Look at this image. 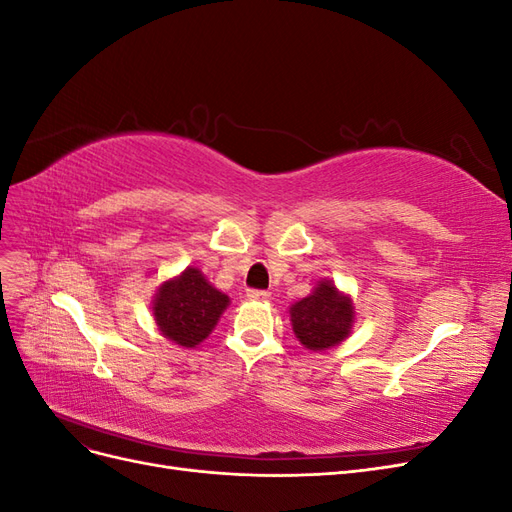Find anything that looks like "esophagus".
<instances>
[{
    "instance_id": "34e87169",
    "label": "esophagus",
    "mask_w": 512,
    "mask_h": 512,
    "mask_svg": "<svg viewBox=\"0 0 512 512\" xmlns=\"http://www.w3.org/2000/svg\"><path fill=\"white\" fill-rule=\"evenodd\" d=\"M247 299H250V301H269L271 294L267 290H247Z\"/></svg>"
}]
</instances>
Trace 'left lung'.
<instances>
[{"label":"left lung","mask_w":512,"mask_h":512,"mask_svg":"<svg viewBox=\"0 0 512 512\" xmlns=\"http://www.w3.org/2000/svg\"><path fill=\"white\" fill-rule=\"evenodd\" d=\"M288 314L294 335L312 352L331 350L346 342L356 320L352 297L329 277L320 280L307 297L292 303Z\"/></svg>","instance_id":"obj_1"}]
</instances>
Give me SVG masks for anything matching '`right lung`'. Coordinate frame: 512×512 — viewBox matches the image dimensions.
Listing matches in <instances>:
<instances>
[{"instance_id":"1","label":"right lung","mask_w":512,"mask_h":512,"mask_svg":"<svg viewBox=\"0 0 512 512\" xmlns=\"http://www.w3.org/2000/svg\"><path fill=\"white\" fill-rule=\"evenodd\" d=\"M228 305V294L215 288L203 271L185 267L160 284L151 301V314L168 342L192 350L211 335Z\"/></svg>"}]
</instances>
